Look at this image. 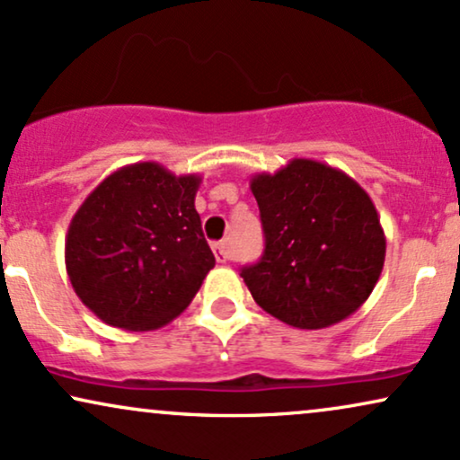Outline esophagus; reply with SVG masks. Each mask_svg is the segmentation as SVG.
<instances>
[{"label": "esophagus", "mask_w": 460, "mask_h": 460, "mask_svg": "<svg viewBox=\"0 0 460 460\" xmlns=\"http://www.w3.org/2000/svg\"><path fill=\"white\" fill-rule=\"evenodd\" d=\"M213 253H215V260H217L219 264L228 262L230 260V252H228V245H226V243H215Z\"/></svg>", "instance_id": "34e87169"}]
</instances>
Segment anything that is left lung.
I'll list each match as a JSON object with an SVG mask.
<instances>
[{
	"instance_id": "8db88e82",
	"label": "left lung",
	"mask_w": 460,
	"mask_h": 460,
	"mask_svg": "<svg viewBox=\"0 0 460 460\" xmlns=\"http://www.w3.org/2000/svg\"><path fill=\"white\" fill-rule=\"evenodd\" d=\"M264 253L241 270L252 296L277 320L317 331L362 307L382 275L386 236L376 204L328 164L294 157L252 177Z\"/></svg>"
}]
</instances>
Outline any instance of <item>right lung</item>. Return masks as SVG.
<instances>
[{
	"label": "right lung",
	"mask_w": 460,
	"mask_h": 460,
	"mask_svg": "<svg viewBox=\"0 0 460 460\" xmlns=\"http://www.w3.org/2000/svg\"><path fill=\"white\" fill-rule=\"evenodd\" d=\"M200 174L129 164L84 198L66 234V270L102 322L155 331L187 309L215 266L194 200Z\"/></svg>",
	"instance_id": "obj_1"
}]
</instances>
